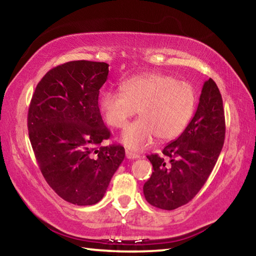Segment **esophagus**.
Returning <instances> with one entry per match:
<instances>
[{
	"label": "esophagus",
	"mask_w": 256,
	"mask_h": 256,
	"mask_svg": "<svg viewBox=\"0 0 256 256\" xmlns=\"http://www.w3.org/2000/svg\"><path fill=\"white\" fill-rule=\"evenodd\" d=\"M125 156H126L128 159H136V158L140 157V156H138V154H134V152H132V151H130V150L125 151Z\"/></svg>",
	"instance_id": "34e87169"
}]
</instances>
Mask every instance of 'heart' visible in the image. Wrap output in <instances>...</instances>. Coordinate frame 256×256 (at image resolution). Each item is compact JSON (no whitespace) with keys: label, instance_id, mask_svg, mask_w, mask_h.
I'll return each mask as SVG.
<instances>
[{"label":"heart","instance_id":"1","mask_svg":"<svg viewBox=\"0 0 256 256\" xmlns=\"http://www.w3.org/2000/svg\"><path fill=\"white\" fill-rule=\"evenodd\" d=\"M118 90L100 94L104 118L122 128L138 110L140 120L124 130L120 141L134 151L144 150L157 136L170 141L180 136L192 118L196 104L193 86L162 73H144L125 80Z\"/></svg>","mask_w":256,"mask_h":256}]
</instances>
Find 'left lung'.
<instances>
[{
    "instance_id": "obj_1",
    "label": "left lung",
    "mask_w": 256,
    "mask_h": 256,
    "mask_svg": "<svg viewBox=\"0 0 256 256\" xmlns=\"http://www.w3.org/2000/svg\"><path fill=\"white\" fill-rule=\"evenodd\" d=\"M226 124L216 82L203 84L198 110L184 132L164 146L162 157L146 156L154 172L144 185L146 200L162 210L188 203L206 184L222 152Z\"/></svg>"
}]
</instances>
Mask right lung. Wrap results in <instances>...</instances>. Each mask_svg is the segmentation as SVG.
I'll use <instances>...</instances> for the list:
<instances>
[{"mask_svg":"<svg viewBox=\"0 0 256 256\" xmlns=\"http://www.w3.org/2000/svg\"><path fill=\"white\" fill-rule=\"evenodd\" d=\"M108 64L72 60L38 82L28 110L34 157L47 183L76 206L96 204L125 157L120 144L100 146L110 136L98 106Z\"/></svg>","mask_w":256,"mask_h":256,"instance_id":"1","label":"right lung"}]
</instances>
